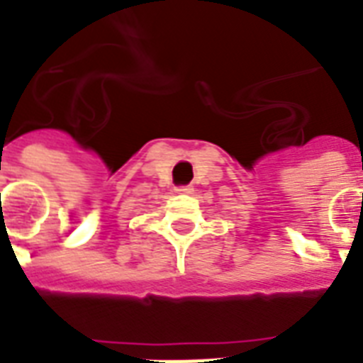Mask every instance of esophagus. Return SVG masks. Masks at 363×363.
I'll list each match as a JSON object with an SVG mask.
<instances>
[{"mask_svg":"<svg viewBox=\"0 0 363 363\" xmlns=\"http://www.w3.org/2000/svg\"><path fill=\"white\" fill-rule=\"evenodd\" d=\"M179 194H191V186H177L175 188Z\"/></svg>","mask_w":363,"mask_h":363,"instance_id":"obj_1","label":"esophagus"}]
</instances>
